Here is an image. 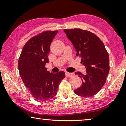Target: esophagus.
Listing matches in <instances>:
<instances>
[{"label":"esophagus","mask_w":126,"mask_h":126,"mask_svg":"<svg viewBox=\"0 0 126 126\" xmlns=\"http://www.w3.org/2000/svg\"><path fill=\"white\" fill-rule=\"evenodd\" d=\"M73 74L72 73H69V72H65V76L67 77H71L72 76H73Z\"/></svg>","instance_id":"34e87169"}]
</instances>
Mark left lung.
<instances>
[{
	"instance_id": "obj_1",
	"label": "left lung",
	"mask_w": 126,
	"mask_h": 126,
	"mask_svg": "<svg viewBox=\"0 0 126 126\" xmlns=\"http://www.w3.org/2000/svg\"><path fill=\"white\" fill-rule=\"evenodd\" d=\"M64 32L86 70V74L75 72L82 79V84L74 93L83 97L93 96L103 86L110 71L109 55L105 46L97 35L89 31L74 29Z\"/></svg>"
}]
</instances>
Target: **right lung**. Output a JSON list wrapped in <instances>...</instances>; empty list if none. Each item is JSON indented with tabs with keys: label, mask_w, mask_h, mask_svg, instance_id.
<instances>
[{
	"label": "right lung",
	"mask_w": 126,
	"mask_h": 126,
	"mask_svg": "<svg viewBox=\"0 0 126 126\" xmlns=\"http://www.w3.org/2000/svg\"><path fill=\"white\" fill-rule=\"evenodd\" d=\"M58 31H46L28 41L18 61L20 77L37 101H45L57 94L59 84L65 77L64 71L56 73L47 71L50 45Z\"/></svg>",
	"instance_id": "right-lung-1"
}]
</instances>
